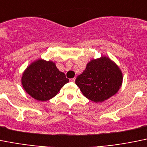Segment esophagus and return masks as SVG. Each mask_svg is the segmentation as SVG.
I'll use <instances>...</instances> for the list:
<instances>
[{"mask_svg": "<svg viewBox=\"0 0 147 147\" xmlns=\"http://www.w3.org/2000/svg\"><path fill=\"white\" fill-rule=\"evenodd\" d=\"M70 81H72V82H75V78H71V79H70Z\"/></svg>", "mask_w": 147, "mask_h": 147, "instance_id": "34e87169", "label": "esophagus"}]
</instances>
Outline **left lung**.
Listing matches in <instances>:
<instances>
[{
	"label": "left lung",
	"mask_w": 147,
	"mask_h": 147,
	"mask_svg": "<svg viewBox=\"0 0 147 147\" xmlns=\"http://www.w3.org/2000/svg\"><path fill=\"white\" fill-rule=\"evenodd\" d=\"M122 83L121 70L107 57L89 61L75 80L83 95L96 103L102 102L117 94Z\"/></svg>",
	"instance_id": "8db88e82"
}]
</instances>
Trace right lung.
<instances>
[{"mask_svg": "<svg viewBox=\"0 0 147 147\" xmlns=\"http://www.w3.org/2000/svg\"><path fill=\"white\" fill-rule=\"evenodd\" d=\"M69 82L54 62L38 59L27 67L22 74V84L26 92L35 99L45 101L58 94Z\"/></svg>", "mask_w": 147, "mask_h": 147, "instance_id": "add662e5", "label": "right lung"}]
</instances>
